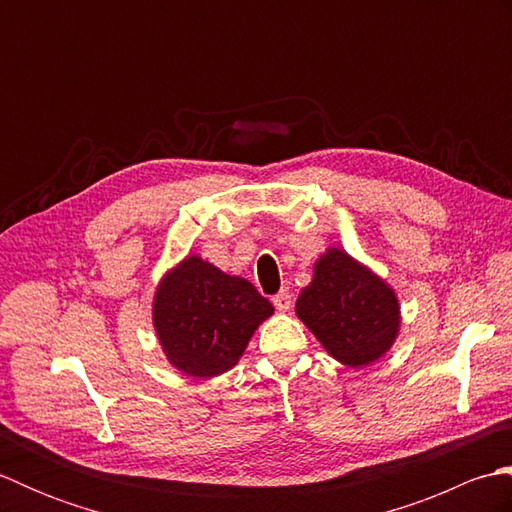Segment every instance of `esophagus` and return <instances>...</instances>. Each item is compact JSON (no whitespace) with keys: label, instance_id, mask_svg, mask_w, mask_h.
Returning a JSON list of instances; mask_svg holds the SVG:
<instances>
[{"label":"esophagus","instance_id":"esophagus-1","mask_svg":"<svg viewBox=\"0 0 512 512\" xmlns=\"http://www.w3.org/2000/svg\"><path fill=\"white\" fill-rule=\"evenodd\" d=\"M273 303H275V308H277L279 312H288V310H290V306H292L290 292H288V290H281V292H277V295L273 297Z\"/></svg>","mask_w":512,"mask_h":512}]
</instances>
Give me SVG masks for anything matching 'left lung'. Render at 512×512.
Masks as SVG:
<instances>
[{"label":"left lung","mask_w":512,"mask_h":512,"mask_svg":"<svg viewBox=\"0 0 512 512\" xmlns=\"http://www.w3.org/2000/svg\"><path fill=\"white\" fill-rule=\"evenodd\" d=\"M297 317L336 361L365 367L389 352L400 332L394 288L343 248H328L297 299Z\"/></svg>","instance_id":"obj_1"}]
</instances>
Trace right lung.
I'll return each instance as SVG.
<instances>
[{
	"mask_svg": "<svg viewBox=\"0 0 512 512\" xmlns=\"http://www.w3.org/2000/svg\"><path fill=\"white\" fill-rule=\"evenodd\" d=\"M273 312V303L250 281L226 275L198 255H187L160 279L151 308L167 361L193 378L235 367L250 336Z\"/></svg>",
	"mask_w": 512,
	"mask_h": 512,
	"instance_id": "add662e5",
	"label": "right lung"
}]
</instances>
